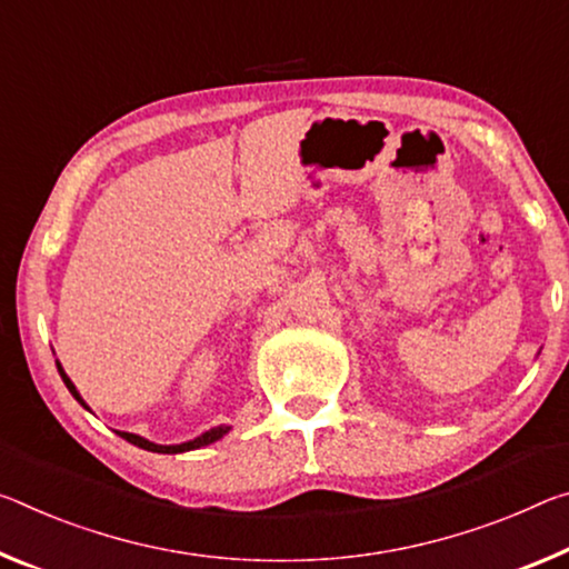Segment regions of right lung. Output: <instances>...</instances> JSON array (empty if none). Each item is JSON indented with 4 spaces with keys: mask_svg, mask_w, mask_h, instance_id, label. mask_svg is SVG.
Wrapping results in <instances>:
<instances>
[{
    "mask_svg": "<svg viewBox=\"0 0 569 569\" xmlns=\"http://www.w3.org/2000/svg\"><path fill=\"white\" fill-rule=\"evenodd\" d=\"M56 365H58V372H60V377H62V382H66V387L70 390V395H73V398L83 405L86 410H90L88 405H86V400L80 398V392H78V387L73 385V380H70V377L66 375V369H62V365L58 362L56 359ZM119 432V436L123 438V440H129L131 446H139V448H143V450H151V453H187V450H197V448H204V446H210V443H214V440H220L222 436H228L230 432V426H218V428H210V430H204L202 436H197V438H192V440H187V443H174V446H161V443H151V440H147V438H141V436H137V432H126V430H116Z\"/></svg>",
    "mask_w": 569,
    "mask_h": 569,
    "instance_id": "right-lung-1",
    "label": "right lung"
}]
</instances>
